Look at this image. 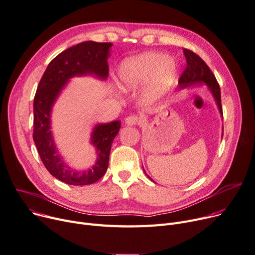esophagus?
<instances>
[{
	"label": "esophagus",
	"mask_w": 255,
	"mask_h": 255,
	"mask_svg": "<svg viewBox=\"0 0 255 255\" xmlns=\"http://www.w3.org/2000/svg\"><path fill=\"white\" fill-rule=\"evenodd\" d=\"M140 122V119L137 116H129L125 119V124L128 126L137 125Z\"/></svg>",
	"instance_id": "1"
}]
</instances>
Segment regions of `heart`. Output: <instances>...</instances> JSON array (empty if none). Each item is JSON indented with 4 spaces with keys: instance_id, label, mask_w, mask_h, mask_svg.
<instances>
[{
    "instance_id": "1",
    "label": "heart",
    "mask_w": 255,
    "mask_h": 255,
    "mask_svg": "<svg viewBox=\"0 0 255 255\" xmlns=\"http://www.w3.org/2000/svg\"><path fill=\"white\" fill-rule=\"evenodd\" d=\"M177 65L171 58L158 52H144L127 58L118 70V81L124 91L141 88L147 83V94L158 98L173 86Z\"/></svg>"
}]
</instances>
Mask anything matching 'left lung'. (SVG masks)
<instances>
[{"instance_id": "left-lung-1", "label": "left lung", "mask_w": 255, "mask_h": 255, "mask_svg": "<svg viewBox=\"0 0 255 255\" xmlns=\"http://www.w3.org/2000/svg\"><path fill=\"white\" fill-rule=\"evenodd\" d=\"M183 54L186 59V67L178 80V88L183 89L196 84H206V86L212 93L220 115L223 116L222 97H220V88L215 76L210 71L208 65L200 56L189 49H183ZM144 171V169H143ZM145 173V171H144ZM146 174V173H145ZM147 177L152 180L148 175Z\"/></svg>"}]
</instances>
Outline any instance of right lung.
<instances>
[{
	"instance_id": "right-lung-1",
	"label": "right lung",
	"mask_w": 255,
	"mask_h": 255,
	"mask_svg": "<svg viewBox=\"0 0 255 255\" xmlns=\"http://www.w3.org/2000/svg\"><path fill=\"white\" fill-rule=\"evenodd\" d=\"M112 43L87 41L66 49L51 60L38 85L33 99V134L40 158L51 175L72 185L96 182L107 172L114 138L121 128L120 121L97 124L91 134L97 160L87 170L78 171L67 165L56 148L51 132V111L70 79L92 75L100 80L109 76L108 58Z\"/></svg>"
}]
</instances>
